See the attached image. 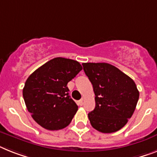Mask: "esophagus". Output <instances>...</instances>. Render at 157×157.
<instances>
[{"instance_id": "esophagus-1", "label": "esophagus", "mask_w": 157, "mask_h": 157, "mask_svg": "<svg viewBox=\"0 0 157 157\" xmlns=\"http://www.w3.org/2000/svg\"><path fill=\"white\" fill-rule=\"evenodd\" d=\"M77 103L78 106H82V105H83V99H80V100H78V101Z\"/></svg>"}]
</instances>
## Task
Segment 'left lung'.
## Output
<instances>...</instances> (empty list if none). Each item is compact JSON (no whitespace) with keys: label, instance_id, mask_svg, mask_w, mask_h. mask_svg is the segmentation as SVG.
Here are the masks:
<instances>
[{"label":"left lung","instance_id":"1","mask_svg":"<svg viewBox=\"0 0 157 157\" xmlns=\"http://www.w3.org/2000/svg\"><path fill=\"white\" fill-rule=\"evenodd\" d=\"M94 92L95 107L88 113L91 126L103 133L117 132L132 116L140 93L135 82L109 63H82Z\"/></svg>","mask_w":157,"mask_h":157}]
</instances>
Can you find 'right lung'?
Instances as JSON below:
<instances>
[{
  "label": "right lung",
  "instance_id": "1",
  "mask_svg": "<svg viewBox=\"0 0 157 157\" xmlns=\"http://www.w3.org/2000/svg\"><path fill=\"white\" fill-rule=\"evenodd\" d=\"M82 67L77 61L53 58L32 73L23 88L27 110L42 128L60 130L70 124L78 111L67 83Z\"/></svg>",
  "mask_w": 157,
  "mask_h": 157
}]
</instances>
